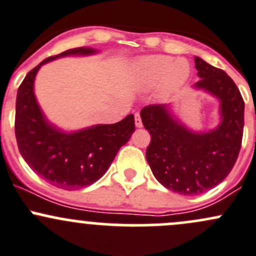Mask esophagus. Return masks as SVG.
<instances>
[{
	"label": "esophagus",
	"mask_w": 256,
	"mask_h": 256,
	"mask_svg": "<svg viewBox=\"0 0 256 256\" xmlns=\"http://www.w3.org/2000/svg\"><path fill=\"white\" fill-rule=\"evenodd\" d=\"M135 124L138 128H142V120H141V116L140 114H135Z\"/></svg>",
	"instance_id": "34e87169"
}]
</instances>
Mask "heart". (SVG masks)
I'll use <instances>...</instances> for the list:
<instances>
[{
    "label": "heart",
    "mask_w": 256,
    "mask_h": 256,
    "mask_svg": "<svg viewBox=\"0 0 256 256\" xmlns=\"http://www.w3.org/2000/svg\"><path fill=\"white\" fill-rule=\"evenodd\" d=\"M190 74V66L184 58L174 59L170 56H148L141 58L135 68V79L142 89H151L161 82L164 92H174L186 84Z\"/></svg>",
    "instance_id": "b5f03b06"
}]
</instances>
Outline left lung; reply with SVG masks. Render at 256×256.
I'll use <instances>...</instances> for the list:
<instances>
[{
	"label": "left lung",
	"mask_w": 256,
	"mask_h": 256,
	"mask_svg": "<svg viewBox=\"0 0 256 256\" xmlns=\"http://www.w3.org/2000/svg\"><path fill=\"white\" fill-rule=\"evenodd\" d=\"M200 80L193 86L220 102L222 121L208 132H193L166 105H148L141 120L151 135L146 160L156 180L168 190L196 196L216 187L230 174L242 147L244 100L233 79L196 56Z\"/></svg>",
	"instance_id": "1"
}]
</instances>
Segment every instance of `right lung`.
Instances as JSON below:
<instances>
[{"instance_id":"add662e5","label":"right lung","mask_w":256,"mask_h":256,"mask_svg":"<svg viewBox=\"0 0 256 256\" xmlns=\"http://www.w3.org/2000/svg\"><path fill=\"white\" fill-rule=\"evenodd\" d=\"M94 53L95 49L82 47L49 56L26 76L17 92L14 132L18 150L36 174L62 190H80L96 182L135 131L132 114L112 125H95L69 134L58 130L43 115L33 92L40 66L60 56Z\"/></svg>"}]
</instances>
